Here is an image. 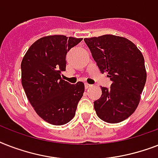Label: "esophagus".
<instances>
[{
	"label": "esophagus",
	"instance_id": "1",
	"mask_svg": "<svg viewBox=\"0 0 158 158\" xmlns=\"http://www.w3.org/2000/svg\"><path fill=\"white\" fill-rule=\"evenodd\" d=\"M84 87H85V89H89L91 88L92 85L91 84H87V83H85V84H84Z\"/></svg>",
	"mask_w": 158,
	"mask_h": 158
}]
</instances>
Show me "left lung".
Returning a JSON list of instances; mask_svg holds the SVG:
<instances>
[{"instance_id": "left-lung-1", "label": "left lung", "mask_w": 158, "mask_h": 158, "mask_svg": "<svg viewBox=\"0 0 158 158\" xmlns=\"http://www.w3.org/2000/svg\"><path fill=\"white\" fill-rule=\"evenodd\" d=\"M84 42L100 71L112 82L109 89L101 87V98L94 102L97 115L105 122H121L139 103L147 79L144 58L131 41L119 36L106 34Z\"/></svg>"}]
</instances>
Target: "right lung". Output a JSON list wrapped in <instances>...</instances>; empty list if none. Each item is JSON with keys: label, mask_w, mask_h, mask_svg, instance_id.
Listing matches in <instances>:
<instances>
[{"label": "right lung", "mask_w": 158, "mask_h": 158, "mask_svg": "<svg viewBox=\"0 0 158 158\" xmlns=\"http://www.w3.org/2000/svg\"><path fill=\"white\" fill-rule=\"evenodd\" d=\"M83 40L64 35L47 36L32 44L21 62V80L26 96L42 119L54 125L74 118L84 84L61 79L67 52Z\"/></svg>", "instance_id": "add662e5"}]
</instances>
